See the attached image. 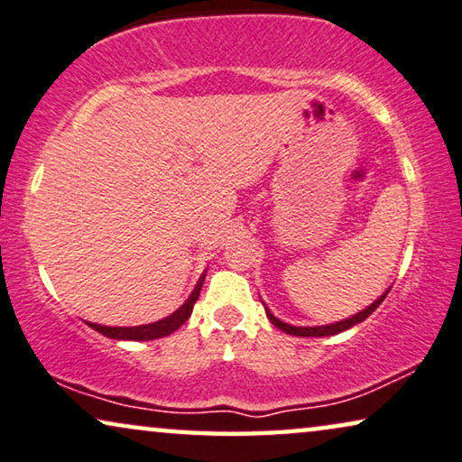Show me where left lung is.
I'll use <instances>...</instances> for the list:
<instances>
[{"label":"left lung","mask_w":462,"mask_h":462,"mask_svg":"<svg viewBox=\"0 0 462 462\" xmlns=\"http://www.w3.org/2000/svg\"><path fill=\"white\" fill-rule=\"evenodd\" d=\"M386 293H389V289H386ZM386 293L380 295V298L376 300V302L367 306V309H364L361 312H356V315H353V317L344 319V321L329 323V325H315V328H295V325L282 323L281 319H276V317L273 315V312H270V310L266 309V306H263V309H266V317L270 319V323H273L274 328L282 329V331H285V334H289V336H298V337H323V336H334V334H340V331L348 329V328H353V325L361 323V321H365V319L370 317L372 312L376 310L380 304H383V300L386 298Z\"/></svg>","instance_id":"1"}]
</instances>
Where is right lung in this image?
Segmentation results:
<instances>
[{"label":"right lung","instance_id":"1","mask_svg":"<svg viewBox=\"0 0 462 462\" xmlns=\"http://www.w3.org/2000/svg\"><path fill=\"white\" fill-rule=\"evenodd\" d=\"M205 276L207 274L200 276L199 282H196L194 291L189 293V298L180 306V309L173 312V315L160 319V321H156V323L137 325V328H107V325H98V323H88V325L95 331H98V334L114 337V340H137V342H141V340H156V337H164V336L173 334V331L180 329L181 325L188 321L189 315H192V309H194L196 300H199V295H200Z\"/></svg>","mask_w":462,"mask_h":462}]
</instances>
